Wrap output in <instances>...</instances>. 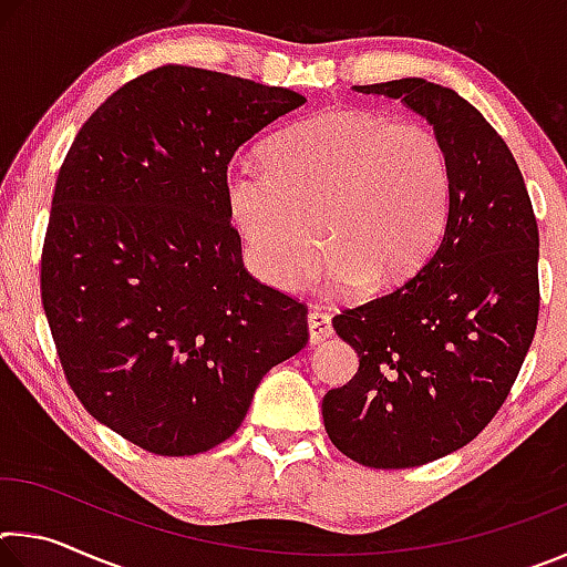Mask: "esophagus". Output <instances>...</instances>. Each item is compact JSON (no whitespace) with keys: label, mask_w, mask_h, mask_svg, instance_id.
<instances>
[{"label":"esophagus","mask_w":567,"mask_h":567,"mask_svg":"<svg viewBox=\"0 0 567 567\" xmlns=\"http://www.w3.org/2000/svg\"><path fill=\"white\" fill-rule=\"evenodd\" d=\"M307 330H310V342L312 344H320L322 340H328L332 334V320L328 312H320V310H312L307 315Z\"/></svg>","instance_id":"esophagus-1"}]
</instances>
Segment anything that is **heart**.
<instances>
[{"instance_id":"1","label":"heart","mask_w":567,"mask_h":567,"mask_svg":"<svg viewBox=\"0 0 567 567\" xmlns=\"http://www.w3.org/2000/svg\"><path fill=\"white\" fill-rule=\"evenodd\" d=\"M262 159L229 177L227 203L257 275L282 290L315 275L322 239L318 272L330 290L402 282L445 227L450 159L422 122L322 112L272 137Z\"/></svg>"}]
</instances>
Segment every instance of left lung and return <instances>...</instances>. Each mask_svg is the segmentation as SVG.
<instances>
[{
  "label": "left lung",
  "mask_w": 567,
  "mask_h": 567,
  "mask_svg": "<svg viewBox=\"0 0 567 567\" xmlns=\"http://www.w3.org/2000/svg\"><path fill=\"white\" fill-rule=\"evenodd\" d=\"M354 90L425 117L453 179L417 272L332 318L360 368L324 395V430L354 463L400 470L455 453L501 410L535 334L540 237L513 152L467 100L420 76Z\"/></svg>",
  "instance_id": "obj_1"
}]
</instances>
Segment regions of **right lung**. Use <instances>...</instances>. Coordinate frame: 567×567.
I'll return each instance as SVG.
<instances>
[{
  "label": "right lung",
  "instance_id": "right-lung-1",
  "mask_svg": "<svg viewBox=\"0 0 567 567\" xmlns=\"http://www.w3.org/2000/svg\"><path fill=\"white\" fill-rule=\"evenodd\" d=\"M302 94L167 64L102 102L56 175L42 305L74 395L155 455L243 425L307 344V307L257 282L229 225L227 165Z\"/></svg>",
  "mask_w": 567,
  "mask_h": 567
}]
</instances>
